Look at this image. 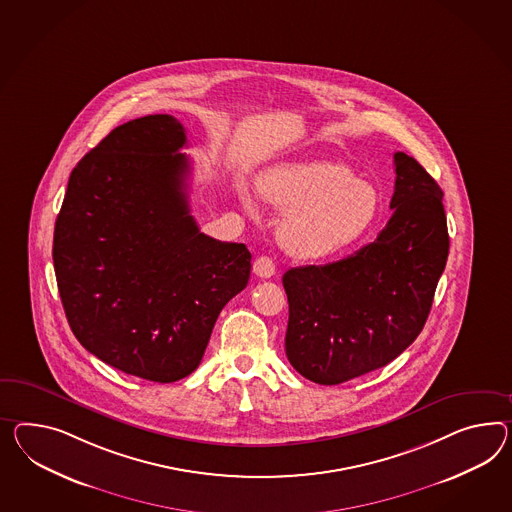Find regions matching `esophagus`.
Segmentation results:
<instances>
[{
  "mask_svg": "<svg viewBox=\"0 0 512 512\" xmlns=\"http://www.w3.org/2000/svg\"><path fill=\"white\" fill-rule=\"evenodd\" d=\"M252 271H254V275H258L260 278H271L275 275V262L269 256H260L252 265Z\"/></svg>",
  "mask_w": 512,
  "mask_h": 512,
  "instance_id": "obj_1",
  "label": "esophagus"
}]
</instances>
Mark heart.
Wrapping results in <instances>:
<instances>
[{
  "label": "heart",
  "mask_w": 512,
  "mask_h": 512,
  "mask_svg": "<svg viewBox=\"0 0 512 512\" xmlns=\"http://www.w3.org/2000/svg\"><path fill=\"white\" fill-rule=\"evenodd\" d=\"M258 191L265 204L284 213L280 243L302 260L353 245L379 217V191L338 161L280 163L263 174Z\"/></svg>",
  "instance_id": "heart-1"
}]
</instances>
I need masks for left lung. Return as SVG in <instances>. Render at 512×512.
I'll return each instance as SVG.
<instances>
[{"mask_svg":"<svg viewBox=\"0 0 512 512\" xmlns=\"http://www.w3.org/2000/svg\"><path fill=\"white\" fill-rule=\"evenodd\" d=\"M394 165V213L373 243L284 273L286 354L304 379L332 386L386 366L429 317L449 254L444 193L405 152Z\"/></svg>","mask_w":512,"mask_h":512,"instance_id":"obj_1","label":"left lung"}]
</instances>
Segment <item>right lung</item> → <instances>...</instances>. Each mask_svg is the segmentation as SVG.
<instances>
[{"instance_id":"1","label":"right lung","mask_w":512,"mask_h":512,"mask_svg":"<svg viewBox=\"0 0 512 512\" xmlns=\"http://www.w3.org/2000/svg\"><path fill=\"white\" fill-rule=\"evenodd\" d=\"M185 145L171 115L118 126L74 167L53 232L74 336L105 364L154 382L197 369L250 276L249 249L204 236L189 213Z\"/></svg>"}]
</instances>
